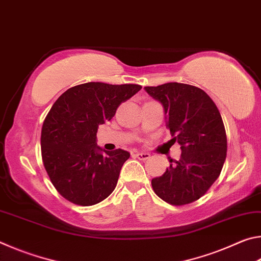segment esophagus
Segmentation results:
<instances>
[{"instance_id":"obj_1","label":"esophagus","mask_w":261,"mask_h":261,"mask_svg":"<svg viewBox=\"0 0 261 261\" xmlns=\"http://www.w3.org/2000/svg\"><path fill=\"white\" fill-rule=\"evenodd\" d=\"M136 158H138L139 160H147V159H149V153H146V152H136Z\"/></svg>"}]
</instances>
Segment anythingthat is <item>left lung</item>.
I'll return each instance as SVG.
<instances>
[{
    "label": "left lung",
    "instance_id": "1",
    "mask_svg": "<svg viewBox=\"0 0 261 261\" xmlns=\"http://www.w3.org/2000/svg\"><path fill=\"white\" fill-rule=\"evenodd\" d=\"M162 105L166 126L180 145L179 160L160 177L152 179L156 196L180 206L199 199L220 176L227 156V136L220 112L206 92L182 83L146 86Z\"/></svg>",
    "mask_w": 261,
    "mask_h": 261
}]
</instances>
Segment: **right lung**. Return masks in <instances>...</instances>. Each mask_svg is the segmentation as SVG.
<instances>
[{
    "mask_svg": "<svg viewBox=\"0 0 261 261\" xmlns=\"http://www.w3.org/2000/svg\"><path fill=\"white\" fill-rule=\"evenodd\" d=\"M140 88L136 84L85 83L69 88L53 105L41 130V155L53 185L67 200L92 206L116 188L130 153L105 151L96 145V132Z\"/></svg>",
    "mask_w": 261,
    "mask_h": 261,
    "instance_id": "add662e5",
    "label": "right lung"
}]
</instances>
